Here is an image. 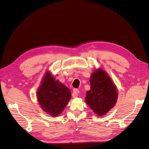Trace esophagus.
<instances>
[{
  "label": "esophagus",
  "instance_id": "esophagus-1",
  "mask_svg": "<svg viewBox=\"0 0 149 149\" xmlns=\"http://www.w3.org/2000/svg\"><path fill=\"white\" fill-rule=\"evenodd\" d=\"M79 90H77V89H74L73 90V92H72V97L73 98H77L78 97V93H79Z\"/></svg>",
  "mask_w": 149,
  "mask_h": 149
}]
</instances>
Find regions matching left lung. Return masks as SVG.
<instances>
[{
    "label": "left lung",
    "instance_id": "left-lung-1",
    "mask_svg": "<svg viewBox=\"0 0 149 149\" xmlns=\"http://www.w3.org/2000/svg\"><path fill=\"white\" fill-rule=\"evenodd\" d=\"M90 90L87 91L85 102L97 116H102L116 103L118 93L116 85L102 68L95 70L90 76Z\"/></svg>",
    "mask_w": 149,
    "mask_h": 149
}]
</instances>
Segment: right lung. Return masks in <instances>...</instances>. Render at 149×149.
Segmentation results:
<instances>
[{"label":"right lung","mask_w":149,"mask_h":149,"mask_svg":"<svg viewBox=\"0 0 149 149\" xmlns=\"http://www.w3.org/2000/svg\"><path fill=\"white\" fill-rule=\"evenodd\" d=\"M36 97L43 111L52 117L62 112L71 98L70 90L47 70L38 87Z\"/></svg>","instance_id":"1"}]
</instances>
